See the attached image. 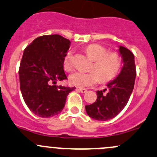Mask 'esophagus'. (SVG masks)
<instances>
[{"instance_id":"obj_1","label":"esophagus","mask_w":157,"mask_h":157,"mask_svg":"<svg viewBox=\"0 0 157 157\" xmlns=\"http://www.w3.org/2000/svg\"><path fill=\"white\" fill-rule=\"evenodd\" d=\"M79 91H80V92H81L82 94H85V93L86 92V90H87L86 89H85V88H79Z\"/></svg>"}]
</instances>
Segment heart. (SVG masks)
<instances>
[{"mask_svg":"<svg viewBox=\"0 0 157 157\" xmlns=\"http://www.w3.org/2000/svg\"><path fill=\"white\" fill-rule=\"evenodd\" d=\"M88 56L94 60L92 71H76L71 74L70 83L78 87L94 86L100 80L108 82L117 77L122 65L121 56L117 52H108L106 48L97 44L89 45L86 49ZM63 67L67 71L73 69V53L68 51L63 58Z\"/></svg>","mask_w":157,"mask_h":157,"instance_id":"heart-1","label":"heart"}]
</instances>
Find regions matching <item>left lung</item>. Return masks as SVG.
<instances>
[{"label": "left lung", "instance_id": "1", "mask_svg": "<svg viewBox=\"0 0 157 157\" xmlns=\"http://www.w3.org/2000/svg\"><path fill=\"white\" fill-rule=\"evenodd\" d=\"M122 57L123 67L119 75L106 84V89L97 91V101L85 106L86 113L97 121H106L113 119L127 104L134 87L136 76L134 55L127 48H119Z\"/></svg>", "mask_w": 157, "mask_h": 157}]
</instances>
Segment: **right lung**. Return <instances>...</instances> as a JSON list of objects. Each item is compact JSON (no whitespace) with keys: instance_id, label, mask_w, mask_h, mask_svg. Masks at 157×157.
<instances>
[{"instance_id":"right-lung-1","label":"right lung","mask_w":157,"mask_h":157,"mask_svg":"<svg viewBox=\"0 0 157 157\" xmlns=\"http://www.w3.org/2000/svg\"><path fill=\"white\" fill-rule=\"evenodd\" d=\"M71 41L59 34L36 37L25 48L19 67L20 87L30 110L40 117H51L63 110L74 87L57 86L67 79L63 58Z\"/></svg>"}]
</instances>
